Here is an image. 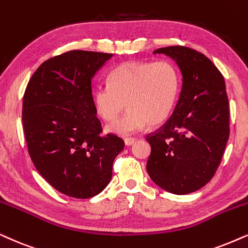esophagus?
<instances>
[{
	"mask_svg": "<svg viewBox=\"0 0 248 248\" xmlns=\"http://www.w3.org/2000/svg\"><path fill=\"white\" fill-rule=\"evenodd\" d=\"M137 140V139H129V137H128V139H124V144H126L127 146H130V145H133V144L136 142Z\"/></svg>",
	"mask_w": 248,
	"mask_h": 248,
	"instance_id": "obj_1",
	"label": "esophagus"
}]
</instances>
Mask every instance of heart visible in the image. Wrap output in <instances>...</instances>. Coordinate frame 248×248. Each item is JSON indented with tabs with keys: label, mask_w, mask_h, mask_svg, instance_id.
Segmentation results:
<instances>
[{
	"label": "heart",
	"mask_w": 248,
	"mask_h": 248,
	"mask_svg": "<svg viewBox=\"0 0 248 248\" xmlns=\"http://www.w3.org/2000/svg\"><path fill=\"white\" fill-rule=\"evenodd\" d=\"M108 80V84L96 88L93 103L108 122L117 120L127 103L129 111L108 127L122 136L167 120L180 92V75L167 61L124 62L109 72Z\"/></svg>",
	"instance_id": "1"
}]
</instances>
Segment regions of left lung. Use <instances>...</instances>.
Wrapping results in <instances>:
<instances>
[{
  "instance_id": "left-lung-1",
  "label": "left lung",
  "mask_w": 248,
  "mask_h": 248,
  "mask_svg": "<svg viewBox=\"0 0 248 248\" xmlns=\"http://www.w3.org/2000/svg\"><path fill=\"white\" fill-rule=\"evenodd\" d=\"M176 62L182 90L170 118L146 136V170L158 186L187 194L202 189L220 166L229 140V101L223 75L202 52L183 46L156 49Z\"/></svg>"
}]
</instances>
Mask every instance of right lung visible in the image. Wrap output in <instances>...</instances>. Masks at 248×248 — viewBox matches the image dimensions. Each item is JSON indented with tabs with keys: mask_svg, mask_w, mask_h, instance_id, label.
<instances>
[{
	"mask_svg": "<svg viewBox=\"0 0 248 248\" xmlns=\"http://www.w3.org/2000/svg\"><path fill=\"white\" fill-rule=\"evenodd\" d=\"M112 54L72 50L40 65L23 99V127L37 171L59 192L78 199L101 193L124 143L102 136L92 81Z\"/></svg>",
	"mask_w": 248,
	"mask_h": 248,
	"instance_id": "obj_1",
	"label": "right lung"
}]
</instances>
